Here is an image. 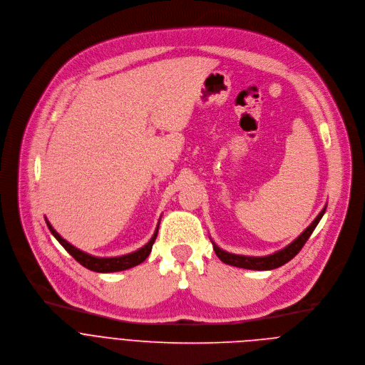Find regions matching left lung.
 <instances>
[{
  "instance_id": "1",
  "label": "left lung",
  "mask_w": 365,
  "mask_h": 365,
  "mask_svg": "<svg viewBox=\"0 0 365 365\" xmlns=\"http://www.w3.org/2000/svg\"><path fill=\"white\" fill-rule=\"evenodd\" d=\"M327 209V205L324 206V209L318 213V216L312 220V223L297 237L294 239L289 245H287L285 248L265 255V257H248V255H237V254H230L223 251L222 248H219L215 242L210 237V242L213 245V251L217 255V258L232 267H237V268H244V269H252V271H271L275 268H279L282 265H285L287 262H289L305 245V242L309 239L311 233L314 232V229L317 227V225L319 223L321 217L324 216Z\"/></svg>"
}]
</instances>
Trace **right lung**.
<instances>
[{"mask_svg":"<svg viewBox=\"0 0 365 365\" xmlns=\"http://www.w3.org/2000/svg\"><path fill=\"white\" fill-rule=\"evenodd\" d=\"M46 223L50 229V232L53 233V236L60 242L61 247L80 264L83 265L84 268L90 269V271H94V272H100V274H108V272H118V271H126V269H130L139 264H142L143 261H146V258L150 255L152 252V247L155 244L156 240V236H158V230H159V223H160V219H159V223L156 226V230L153 233V236L150 237V240L148 242L146 245H143L140 250L135 251V252H130V254H126V255H121V257H110V258H106V257H94V255H90L78 248H76L74 245H71L70 242H67L53 226L51 223L47 220L46 217Z\"/></svg>","mask_w":365,"mask_h":365,"instance_id":"1","label":"right lung"}]
</instances>
